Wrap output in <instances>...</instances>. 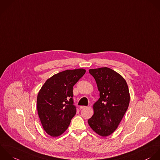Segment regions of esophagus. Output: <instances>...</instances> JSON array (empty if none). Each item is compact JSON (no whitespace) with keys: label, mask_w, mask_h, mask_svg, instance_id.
<instances>
[{"label":"esophagus","mask_w":160,"mask_h":160,"mask_svg":"<svg viewBox=\"0 0 160 160\" xmlns=\"http://www.w3.org/2000/svg\"><path fill=\"white\" fill-rule=\"evenodd\" d=\"M87 108V107H85V106H80V110L84 109V108Z\"/></svg>","instance_id":"esophagus-1"}]
</instances>
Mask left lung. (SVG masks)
<instances>
[{"label": "left lung", "mask_w": 160, "mask_h": 160, "mask_svg": "<svg viewBox=\"0 0 160 160\" xmlns=\"http://www.w3.org/2000/svg\"><path fill=\"white\" fill-rule=\"evenodd\" d=\"M100 98L93 105L94 114L88 120L91 128L102 137H107L118 128L130 103V93L124 78L108 67L90 69Z\"/></svg>", "instance_id": "1"}]
</instances>
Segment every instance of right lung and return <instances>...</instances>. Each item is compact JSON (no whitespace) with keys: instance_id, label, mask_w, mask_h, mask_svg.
<instances>
[{"instance_id":"add662e5","label":"right lung","mask_w":160,"mask_h":160,"mask_svg":"<svg viewBox=\"0 0 160 160\" xmlns=\"http://www.w3.org/2000/svg\"><path fill=\"white\" fill-rule=\"evenodd\" d=\"M85 72L83 68L59 72L47 79L40 88L37 100L38 115L43 128L51 137L63 133L76 114L73 87Z\"/></svg>"}]
</instances>
